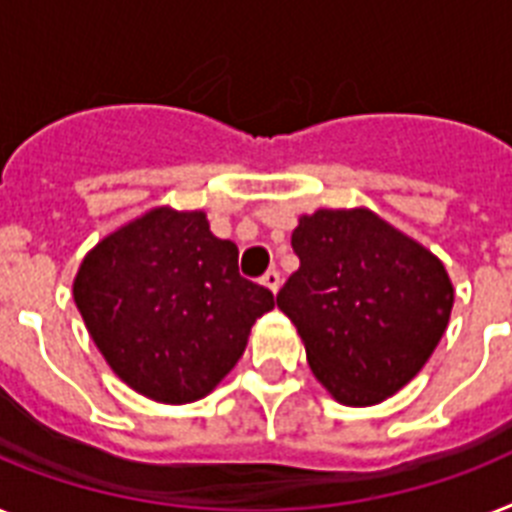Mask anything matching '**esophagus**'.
<instances>
[{"label": "esophagus", "mask_w": 512, "mask_h": 512, "mask_svg": "<svg viewBox=\"0 0 512 512\" xmlns=\"http://www.w3.org/2000/svg\"><path fill=\"white\" fill-rule=\"evenodd\" d=\"M263 281V286H268L270 292H278V286H281V273H278L276 268L265 270V276L260 278Z\"/></svg>", "instance_id": "34e87169"}]
</instances>
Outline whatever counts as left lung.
<instances>
[{"label":"left lung","mask_w":512,"mask_h":512,"mask_svg":"<svg viewBox=\"0 0 512 512\" xmlns=\"http://www.w3.org/2000/svg\"><path fill=\"white\" fill-rule=\"evenodd\" d=\"M299 257L278 307L336 402L376 405L421 371L450 323L442 260L376 213L318 210L292 234Z\"/></svg>","instance_id":"obj_1"}]
</instances>
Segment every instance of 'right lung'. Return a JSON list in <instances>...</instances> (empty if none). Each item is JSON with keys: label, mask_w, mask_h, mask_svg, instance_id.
<instances>
[{"label": "right lung", "mask_w": 512, "mask_h": 512, "mask_svg": "<svg viewBox=\"0 0 512 512\" xmlns=\"http://www.w3.org/2000/svg\"><path fill=\"white\" fill-rule=\"evenodd\" d=\"M73 299L115 376L165 405L202 400L239 363L249 328L273 310L239 276V249L202 210L155 207L105 236L73 281Z\"/></svg>", "instance_id": "1"}]
</instances>
